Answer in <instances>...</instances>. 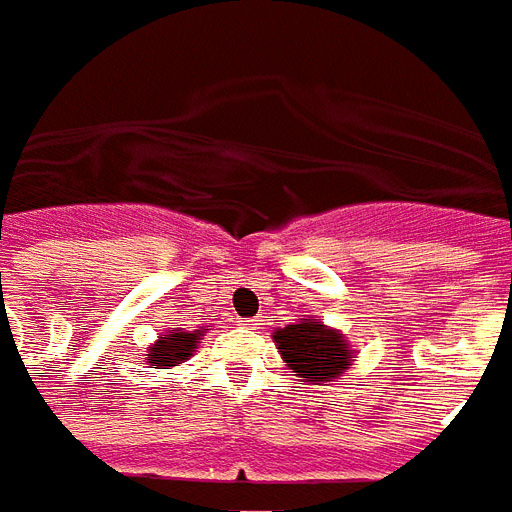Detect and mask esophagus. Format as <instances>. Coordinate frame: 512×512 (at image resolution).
<instances>
[{
	"label": "esophagus",
	"instance_id": "esophagus-1",
	"mask_svg": "<svg viewBox=\"0 0 512 512\" xmlns=\"http://www.w3.org/2000/svg\"><path fill=\"white\" fill-rule=\"evenodd\" d=\"M239 325L244 327V330H255V327L260 325V319H239Z\"/></svg>",
	"mask_w": 512,
	"mask_h": 512
}]
</instances>
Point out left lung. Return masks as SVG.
I'll return each instance as SVG.
<instances>
[{
    "label": "left lung",
    "instance_id": "8db88e82",
    "mask_svg": "<svg viewBox=\"0 0 512 512\" xmlns=\"http://www.w3.org/2000/svg\"><path fill=\"white\" fill-rule=\"evenodd\" d=\"M276 346L282 349L284 362L303 381H330L346 370L351 351L341 333L327 330L322 322L306 319L298 325H287L273 335Z\"/></svg>",
    "mask_w": 512,
    "mask_h": 512
}]
</instances>
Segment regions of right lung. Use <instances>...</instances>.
<instances>
[{"label": "right lung", "instance_id": "add662e5", "mask_svg": "<svg viewBox=\"0 0 512 512\" xmlns=\"http://www.w3.org/2000/svg\"><path fill=\"white\" fill-rule=\"evenodd\" d=\"M198 341H201V330H195V333L166 335V338H161L155 346H150V354H147V357H150L152 365H158V368H171V365L187 360Z\"/></svg>", "mask_w": 512, "mask_h": 512}]
</instances>
